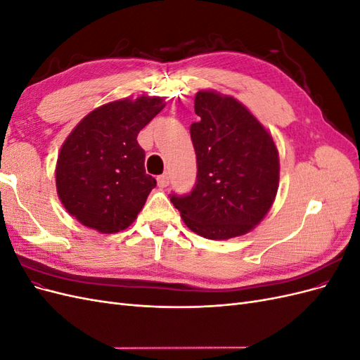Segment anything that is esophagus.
<instances>
[{"label": "esophagus", "instance_id": "esophagus-1", "mask_svg": "<svg viewBox=\"0 0 360 360\" xmlns=\"http://www.w3.org/2000/svg\"><path fill=\"white\" fill-rule=\"evenodd\" d=\"M158 184H159V188H167L169 184L168 174H162V176H159L158 177Z\"/></svg>", "mask_w": 360, "mask_h": 360}]
</instances>
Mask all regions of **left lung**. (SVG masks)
I'll use <instances>...</instances> for the list:
<instances>
[{
	"instance_id": "1",
	"label": "left lung",
	"mask_w": 360,
	"mask_h": 360,
	"mask_svg": "<svg viewBox=\"0 0 360 360\" xmlns=\"http://www.w3.org/2000/svg\"><path fill=\"white\" fill-rule=\"evenodd\" d=\"M191 138L197 155V184L171 195L188 228L212 240H228L264 219L279 186L274 138L248 108L214 90L195 94Z\"/></svg>"
}]
</instances>
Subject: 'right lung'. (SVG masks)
Wrapping results in <instances>:
<instances>
[{"mask_svg": "<svg viewBox=\"0 0 360 360\" xmlns=\"http://www.w3.org/2000/svg\"><path fill=\"white\" fill-rule=\"evenodd\" d=\"M163 108L156 96L126 97L86 114L64 141L57 159V193L82 225L118 233L143 210L156 180L144 168L136 136Z\"/></svg>", "mask_w": 360, "mask_h": 360, "instance_id": "1", "label": "right lung"}]
</instances>
